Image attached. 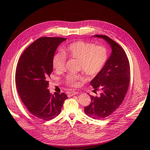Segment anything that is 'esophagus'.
I'll list each match as a JSON object with an SVG mask.
<instances>
[{
  "mask_svg": "<svg viewBox=\"0 0 150 150\" xmlns=\"http://www.w3.org/2000/svg\"><path fill=\"white\" fill-rule=\"evenodd\" d=\"M78 92H75V91H71V92L70 91V92L68 93V95L69 97H71V96H72L75 95L76 94H78Z\"/></svg>",
  "mask_w": 150,
  "mask_h": 150,
  "instance_id": "1",
  "label": "esophagus"
}]
</instances>
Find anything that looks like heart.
<instances>
[{
	"instance_id": "heart-1",
	"label": "heart",
	"mask_w": 150,
	"mask_h": 150,
	"mask_svg": "<svg viewBox=\"0 0 150 150\" xmlns=\"http://www.w3.org/2000/svg\"><path fill=\"white\" fill-rule=\"evenodd\" d=\"M63 52L56 53L52 59L53 67L59 72L65 68L66 55L78 59V70L91 77L96 76L103 69L109 59V52L105 47L83 40L71 42L63 49ZM85 80L86 78L82 74H71L65 77L64 82L69 87H77L80 82Z\"/></svg>"
}]
</instances>
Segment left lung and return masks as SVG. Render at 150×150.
Wrapping results in <instances>:
<instances>
[{"mask_svg": "<svg viewBox=\"0 0 150 150\" xmlns=\"http://www.w3.org/2000/svg\"><path fill=\"white\" fill-rule=\"evenodd\" d=\"M93 37L104 39L112 52L103 69L90 82L94 92L101 90L99 97L90 96L91 102L84 108L87 115L101 119L115 112L122 103L130 81V65L127 56L116 42L105 35Z\"/></svg>", "mask_w": 150, "mask_h": 150, "instance_id": "obj_1", "label": "left lung"}]
</instances>
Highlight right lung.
<instances>
[{"label":"right lung","mask_w":150,"mask_h":150,"mask_svg":"<svg viewBox=\"0 0 150 150\" xmlns=\"http://www.w3.org/2000/svg\"><path fill=\"white\" fill-rule=\"evenodd\" d=\"M65 38L41 37L30 45L18 60L15 81L18 93L28 112L43 120L58 116L67 96L51 94L48 79L53 71L52 59Z\"/></svg>","instance_id":"obj_1"}]
</instances>
